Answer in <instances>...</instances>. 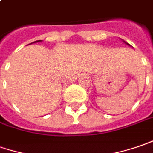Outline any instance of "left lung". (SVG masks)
<instances>
[{
    "mask_svg": "<svg viewBox=\"0 0 153 153\" xmlns=\"http://www.w3.org/2000/svg\"><path fill=\"white\" fill-rule=\"evenodd\" d=\"M123 42H124V43H126V44H128V45H130V44H129V43H126V42H125V41H123Z\"/></svg>",
    "mask_w": 153,
    "mask_h": 153,
    "instance_id": "left-lung-1",
    "label": "left lung"
}]
</instances>
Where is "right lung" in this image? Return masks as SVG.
<instances>
[{
    "label": "right lung",
    "mask_w": 153,
    "mask_h": 153,
    "mask_svg": "<svg viewBox=\"0 0 153 153\" xmlns=\"http://www.w3.org/2000/svg\"><path fill=\"white\" fill-rule=\"evenodd\" d=\"M37 42H42V40H37V41H35V42H33V43H37Z\"/></svg>",
    "instance_id": "right-lung-1"
}]
</instances>
